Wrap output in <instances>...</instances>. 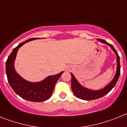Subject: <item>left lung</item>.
I'll list each match as a JSON object with an SVG mask.
<instances>
[{
  "instance_id": "obj_1",
  "label": "left lung",
  "mask_w": 127,
  "mask_h": 127,
  "mask_svg": "<svg viewBox=\"0 0 127 127\" xmlns=\"http://www.w3.org/2000/svg\"><path fill=\"white\" fill-rule=\"evenodd\" d=\"M97 40L99 42H102L103 44H106L109 45L113 51L114 52L117 56V69L116 73L115 74V76L114 77L113 80L110 82V83L105 86L102 89L97 90V91H93V90L89 89L87 88H85L84 87L80 85L79 82L75 78V77L72 73L71 74V88L73 93L77 97H78L80 99H83V100H94V99H98L100 97H103L105 95L109 93V92L115 86L116 83L118 82L119 77L120 75V56L118 55V52L115 50V49L114 48L113 45L111 44L107 43L105 40H102V39H97Z\"/></svg>"
}]
</instances>
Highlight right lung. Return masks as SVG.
I'll return each instance as SVG.
<instances>
[{
  "instance_id": "right-lung-1",
  "label": "right lung",
  "mask_w": 127,
  "mask_h": 127,
  "mask_svg": "<svg viewBox=\"0 0 127 127\" xmlns=\"http://www.w3.org/2000/svg\"><path fill=\"white\" fill-rule=\"evenodd\" d=\"M35 39H38V38L27 40L13 49L6 61V72L9 85L17 95L28 101L42 102L47 100L51 96L55 83L64 72H60L56 75L49 76L44 80L39 82H28L22 78L16 72L14 67V62L18 49L27 42Z\"/></svg>"
}]
</instances>
